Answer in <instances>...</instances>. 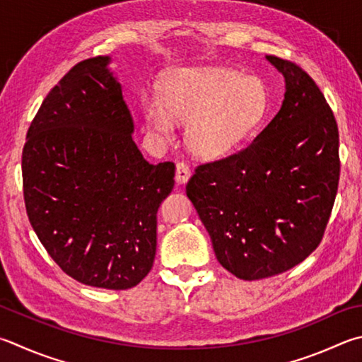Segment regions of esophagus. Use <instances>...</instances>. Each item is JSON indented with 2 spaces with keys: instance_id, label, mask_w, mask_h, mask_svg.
Listing matches in <instances>:
<instances>
[{
  "instance_id": "obj_1",
  "label": "esophagus",
  "mask_w": 362,
  "mask_h": 362,
  "mask_svg": "<svg viewBox=\"0 0 362 362\" xmlns=\"http://www.w3.org/2000/svg\"><path fill=\"white\" fill-rule=\"evenodd\" d=\"M189 177H192V170L185 163H177L175 166V182L177 183H187Z\"/></svg>"
}]
</instances>
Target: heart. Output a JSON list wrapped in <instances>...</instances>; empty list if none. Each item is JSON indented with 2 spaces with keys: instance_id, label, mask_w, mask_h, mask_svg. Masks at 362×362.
Returning a JSON list of instances; mask_svg holds the SVG:
<instances>
[{
  "instance_id": "1",
  "label": "heart",
  "mask_w": 362,
  "mask_h": 362,
  "mask_svg": "<svg viewBox=\"0 0 362 362\" xmlns=\"http://www.w3.org/2000/svg\"><path fill=\"white\" fill-rule=\"evenodd\" d=\"M142 107L156 139L169 141L175 122H187L183 136L189 152L220 160L235 152L264 120L269 88L261 77L229 68H183L163 78L161 98L144 96Z\"/></svg>"
}]
</instances>
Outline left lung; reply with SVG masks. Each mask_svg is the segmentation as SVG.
Returning <instances> with one entry per match:
<instances>
[{
    "mask_svg": "<svg viewBox=\"0 0 362 362\" xmlns=\"http://www.w3.org/2000/svg\"><path fill=\"white\" fill-rule=\"evenodd\" d=\"M266 58L285 77L279 114L240 152L199 164L187 185L216 259L242 280L285 272L320 245L340 175L325 95L296 63Z\"/></svg>",
    "mask_w": 362,
    "mask_h": 362,
    "instance_id": "obj_1",
    "label": "left lung"
}]
</instances>
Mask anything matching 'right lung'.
Returning <instances> with one entry per match:
<instances>
[{
    "mask_svg": "<svg viewBox=\"0 0 362 362\" xmlns=\"http://www.w3.org/2000/svg\"><path fill=\"white\" fill-rule=\"evenodd\" d=\"M109 57L77 63L45 96L22 153L26 215L50 258L83 285L128 290L153 266L156 212L175 166L150 164Z\"/></svg>",
    "mask_w": 362,
    "mask_h": 362,
    "instance_id": "right-lung-1",
    "label": "right lung"
}]
</instances>
